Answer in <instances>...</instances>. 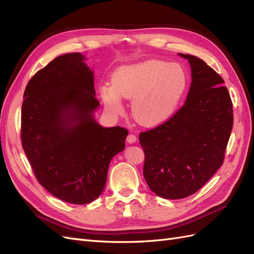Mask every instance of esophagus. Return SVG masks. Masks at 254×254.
<instances>
[{
  "label": "esophagus",
  "mask_w": 254,
  "mask_h": 254,
  "mask_svg": "<svg viewBox=\"0 0 254 254\" xmlns=\"http://www.w3.org/2000/svg\"><path fill=\"white\" fill-rule=\"evenodd\" d=\"M127 142H128L129 144L135 143V142H136V136H135L134 134H129V135L127 136Z\"/></svg>",
  "instance_id": "1"
}]
</instances>
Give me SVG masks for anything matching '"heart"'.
I'll return each instance as SVG.
<instances>
[{"label":"heart","mask_w":254,"mask_h":254,"mask_svg":"<svg viewBox=\"0 0 254 254\" xmlns=\"http://www.w3.org/2000/svg\"><path fill=\"white\" fill-rule=\"evenodd\" d=\"M188 84L181 64L150 59L118 68L112 84H105L99 93L106 110L114 117L125 113L123 98L132 99L133 120L143 127L155 128L174 117Z\"/></svg>","instance_id":"obj_1"}]
</instances>
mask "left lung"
Listing matches in <instances>:
<instances>
[{"instance_id":"obj_1","label":"left lung","mask_w":254,"mask_h":254,"mask_svg":"<svg viewBox=\"0 0 254 254\" xmlns=\"http://www.w3.org/2000/svg\"><path fill=\"white\" fill-rule=\"evenodd\" d=\"M190 66L186 104L165 124L140 133L143 175L165 199H181L201 189L222 165L233 127V108L224 79L196 56L178 54Z\"/></svg>"}]
</instances>
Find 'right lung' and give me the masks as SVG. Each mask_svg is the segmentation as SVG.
Listing matches in <instances>:
<instances>
[{"label":"right lung","mask_w":254,"mask_h":254,"mask_svg":"<svg viewBox=\"0 0 254 254\" xmlns=\"http://www.w3.org/2000/svg\"><path fill=\"white\" fill-rule=\"evenodd\" d=\"M80 53L64 54L27 83L21 111L22 146L36 178L65 202L86 204L106 186L112 158L128 131L103 127L94 114V72Z\"/></svg>","instance_id":"obj_1"}]
</instances>
